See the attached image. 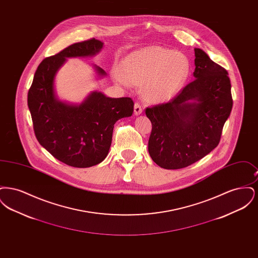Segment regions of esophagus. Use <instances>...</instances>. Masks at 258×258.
<instances>
[{"mask_svg": "<svg viewBox=\"0 0 258 258\" xmlns=\"http://www.w3.org/2000/svg\"><path fill=\"white\" fill-rule=\"evenodd\" d=\"M142 113V106L139 102L135 103V115H140Z\"/></svg>", "mask_w": 258, "mask_h": 258, "instance_id": "1", "label": "esophagus"}]
</instances>
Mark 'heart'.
<instances>
[{"instance_id":"obj_1","label":"heart","mask_w":258,"mask_h":258,"mask_svg":"<svg viewBox=\"0 0 258 258\" xmlns=\"http://www.w3.org/2000/svg\"><path fill=\"white\" fill-rule=\"evenodd\" d=\"M189 61L182 53L152 46L131 55L113 70L115 80L122 85H144V93L152 100L173 98L184 86L189 74Z\"/></svg>"}]
</instances>
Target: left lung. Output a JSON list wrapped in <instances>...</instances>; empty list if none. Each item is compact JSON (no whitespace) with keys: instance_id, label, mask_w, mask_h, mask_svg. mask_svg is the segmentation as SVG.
<instances>
[{"instance_id":"obj_1","label":"left lung","mask_w":258,"mask_h":258,"mask_svg":"<svg viewBox=\"0 0 258 258\" xmlns=\"http://www.w3.org/2000/svg\"><path fill=\"white\" fill-rule=\"evenodd\" d=\"M195 80L166 103L146 108L152 123L149 154L159 166L180 169L217 147L232 109L227 71L195 48Z\"/></svg>"}]
</instances>
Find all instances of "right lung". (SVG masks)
Masks as SVG:
<instances>
[{
    "mask_svg": "<svg viewBox=\"0 0 258 258\" xmlns=\"http://www.w3.org/2000/svg\"><path fill=\"white\" fill-rule=\"evenodd\" d=\"M103 43L96 38L74 43L39 63L28 92L37 141L61 162L78 168L91 167L106 158L112 142L114 123L134 112L131 98H112L93 92L80 104L60 101L54 80L68 58L94 56ZM98 75L105 72L96 67Z\"/></svg>",
    "mask_w": 258,
    "mask_h": 258,
    "instance_id": "1",
    "label": "right lung"
}]
</instances>
